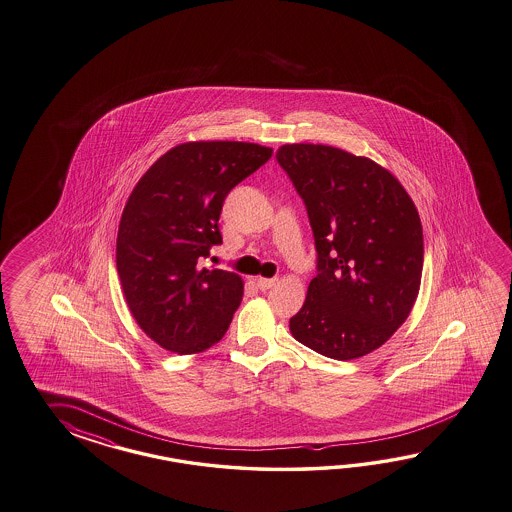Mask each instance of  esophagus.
<instances>
[{
    "instance_id": "34e87169",
    "label": "esophagus",
    "mask_w": 512,
    "mask_h": 512,
    "mask_svg": "<svg viewBox=\"0 0 512 512\" xmlns=\"http://www.w3.org/2000/svg\"><path fill=\"white\" fill-rule=\"evenodd\" d=\"M255 283H257V288L264 292V290H268V288L274 287L275 283H277V279H274V277H272V279H266V277H257V279H255Z\"/></svg>"
}]
</instances>
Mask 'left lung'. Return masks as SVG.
Here are the masks:
<instances>
[{
  "instance_id": "obj_1",
  "label": "left lung",
  "mask_w": 512,
  "mask_h": 512,
  "mask_svg": "<svg viewBox=\"0 0 512 512\" xmlns=\"http://www.w3.org/2000/svg\"><path fill=\"white\" fill-rule=\"evenodd\" d=\"M309 214L316 277L290 331L303 346L351 361L383 346L411 312L424 233L411 196L383 166L324 144L275 153Z\"/></svg>"
}]
</instances>
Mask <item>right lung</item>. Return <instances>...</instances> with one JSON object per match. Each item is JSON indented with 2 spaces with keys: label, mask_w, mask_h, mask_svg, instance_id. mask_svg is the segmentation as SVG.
<instances>
[{
  "label": "right lung",
  "mask_w": 512,
  "mask_h": 512,
  "mask_svg": "<svg viewBox=\"0 0 512 512\" xmlns=\"http://www.w3.org/2000/svg\"><path fill=\"white\" fill-rule=\"evenodd\" d=\"M272 157L250 142H187L166 151L125 203L116 268L140 329L179 355L224 337L238 309L240 275L205 268L225 196Z\"/></svg>",
  "instance_id": "obj_1"
}]
</instances>
